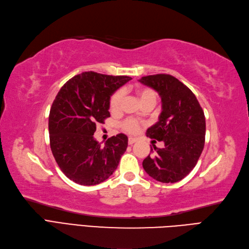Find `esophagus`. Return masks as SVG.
Masks as SVG:
<instances>
[{
    "mask_svg": "<svg viewBox=\"0 0 249 249\" xmlns=\"http://www.w3.org/2000/svg\"><path fill=\"white\" fill-rule=\"evenodd\" d=\"M137 142V139L136 138H128V145H133L134 143H136Z\"/></svg>",
    "mask_w": 249,
    "mask_h": 249,
    "instance_id": "1",
    "label": "esophagus"
}]
</instances>
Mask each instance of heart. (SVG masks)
Instances as JSON below:
<instances>
[{"label": "heart", "instance_id": "obj_1", "mask_svg": "<svg viewBox=\"0 0 249 249\" xmlns=\"http://www.w3.org/2000/svg\"><path fill=\"white\" fill-rule=\"evenodd\" d=\"M137 95L139 96L141 103L146 101V100H149V99H152V100L157 99L156 92H154L152 89H146V88L139 89L138 90H137ZM122 99H123V91L122 90H116L113 95L111 96L110 101H109V108L111 111L115 112V111H117L119 109V107H121ZM123 128L127 133H132V134L136 133L139 130V123L135 121V119H131V118L126 119V121H124L123 123Z\"/></svg>", "mask_w": 249, "mask_h": 249}]
</instances>
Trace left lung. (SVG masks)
<instances>
[{"label":"left lung","instance_id":"left-lung-1","mask_svg":"<svg viewBox=\"0 0 249 249\" xmlns=\"http://www.w3.org/2000/svg\"><path fill=\"white\" fill-rule=\"evenodd\" d=\"M139 81L158 91L161 99L159 122L148 128L146 136L165 144L164 148L154 146L156 156L149 154L142 166L160 182H177L195 168L203 151L204 111L194 92L172 75L144 76Z\"/></svg>","mask_w":249,"mask_h":249}]
</instances>
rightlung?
Here are the masks:
<instances>
[{
	"label": "right lung",
	"instance_id": "1",
	"mask_svg": "<svg viewBox=\"0 0 249 249\" xmlns=\"http://www.w3.org/2000/svg\"><path fill=\"white\" fill-rule=\"evenodd\" d=\"M132 78L83 72L67 81L50 108V148L62 172L81 185L105 181L116 170L127 147V137L118 134L104 146L93 138L99 124L110 117L112 93Z\"/></svg>",
	"mask_w": 249,
	"mask_h": 249
}]
</instances>
